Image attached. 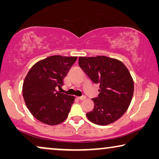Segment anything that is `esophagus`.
Wrapping results in <instances>:
<instances>
[{
  "instance_id": "esophagus-1",
  "label": "esophagus",
  "mask_w": 159,
  "mask_h": 159,
  "mask_svg": "<svg viewBox=\"0 0 159 159\" xmlns=\"http://www.w3.org/2000/svg\"><path fill=\"white\" fill-rule=\"evenodd\" d=\"M86 98V97L84 96V95H83V96H81V97H78V99L81 100V101H82V100H84Z\"/></svg>"
}]
</instances>
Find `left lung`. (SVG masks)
<instances>
[{
    "mask_svg": "<svg viewBox=\"0 0 159 159\" xmlns=\"http://www.w3.org/2000/svg\"><path fill=\"white\" fill-rule=\"evenodd\" d=\"M79 65L94 83L99 84L98 96L92 100L94 108L87 117L95 125H108L123 116L131 103L134 82L122 62L105 56L80 57Z\"/></svg>",
    "mask_w": 159,
    "mask_h": 159,
    "instance_id": "obj_1",
    "label": "left lung"
}]
</instances>
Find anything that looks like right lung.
Masks as SVG:
<instances>
[{
  "instance_id": "add662e5",
  "label": "right lung",
  "mask_w": 159,
  "mask_h": 159,
  "mask_svg": "<svg viewBox=\"0 0 159 159\" xmlns=\"http://www.w3.org/2000/svg\"><path fill=\"white\" fill-rule=\"evenodd\" d=\"M77 56H51L39 61L28 71L22 93L30 113L41 122L56 125L66 120L75 96L56 90L64 85L63 80Z\"/></svg>"
}]
</instances>
